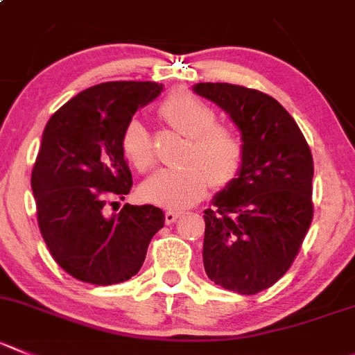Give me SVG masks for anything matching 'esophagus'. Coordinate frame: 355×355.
<instances>
[{
  "mask_svg": "<svg viewBox=\"0 0 355 355\" xmlns=\"http://www.w3.org/2000/svg\"><path fill=\"white\" fill-rule=\"evenodd\" d=\"M180 212H174V211H167L165 212V225H174L175 221H178V218H180Z\"/></svg>",
  "mask_w": 355,
  "mask_h": 355,
  "instance_id": "1",
  "label": "esophagus"
}]
</instances>
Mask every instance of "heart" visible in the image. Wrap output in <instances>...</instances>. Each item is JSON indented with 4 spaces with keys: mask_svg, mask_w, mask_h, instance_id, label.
<instances>
[{
    "mask_svg": "<svg viewBox=\"0 0 355 355\" xmlns=\"http://www.w3.org/2000/svg\"><path fill=\"white\" fill-rule=\"evenodd\" d=\"M172 129L190 137L183 160L187 165L160 168L141 187L146 202L180 211L197 204L211 183L225 188L239 175L244 162V144L234 130L216 125V113L207 103L188 92H174L160 107ZM121 150L139 172L155 164L150 132L139 120H132L121 136Z\"/></svg>",
    "mask_w": 355,
    "mask_h": 355,
    "instance_id": "1",
    "label": "heart"
}]
</instances>
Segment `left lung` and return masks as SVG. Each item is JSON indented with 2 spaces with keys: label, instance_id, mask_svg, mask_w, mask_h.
I'll list each match as a JSON object with an SVG mask.
<instances>
[{
  "label": "left lung",
  "instance_id": "left-lung-1",
  "mask_svg": "<svg viewBox=\"0 0 355 355\" xmlns=\"http://www.w3.org/2000/svg\"><path fill=\"white\" fill-rule=\"evenodd\" d=\"M244 144L239 175L204 211V268L214 284L256 295L289 270L312 223L313 160L302 130L273 97L232 83H197Z\"/></svg>",
  "mask_w": 355,
  "mask_h": 355
}]
</instances>
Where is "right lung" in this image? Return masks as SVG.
Masks as SVG:
<instances>
[{
  "label": "right lung",
  "instance_id": "obj_1",
  "mask_svg": "<svg viewBox=\"0 0 355 355\" xmlns=\"http://www.w3.org/2000/svg\"><path fill=\"white\" fill-rule=\"evenodd\" d=\"M155 82H106L83 90L52 114L31 175L42 237L57 265L94 286L129 281L143 266L148 245L164 226L155 205L125 204L132 174L121 136L134 113L157 99Z\"/></svg>",
  "mask_w": 355,
  "mask_h": 355
}]
</instances>
